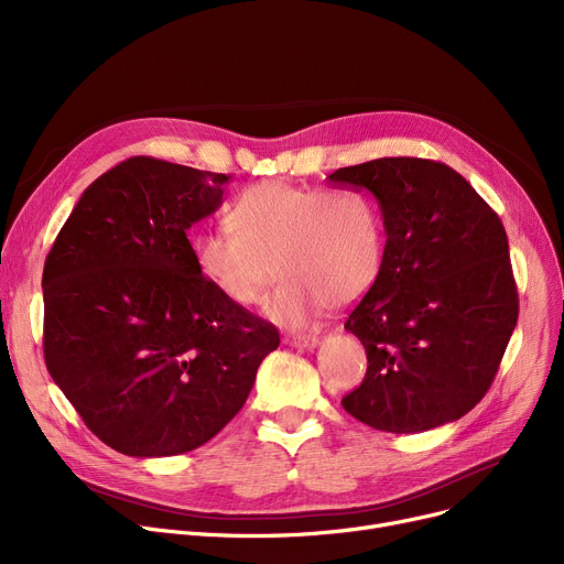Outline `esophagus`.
<instances>
[{
	"mask_svg": "<svg viewBox=\"0 0 564 564\" xmlns=\"http://www.w3.org/2000/svg\"><path fill=\"white\" fill-rule=\"evenodd\" d=\"M283 343L290 345V347H306V349H313V347H317L319 338L313 336V334H288V336L283 338Z\"/></svg>",
	"mask_w": 564,
	"mask_h": 564,
	"instance_id": "esophagus-1",
	"label": "esophagus"
}]
</instances>
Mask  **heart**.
Listing matches in <instances>:
<instances>
[{"label": "heart", "instance_id": "obj_1", "mask_svg": "<svg viewBox=\"0 0 564 564\" xmlns=\"http://www.w3.org/2000/svg\"><path fill=\"white\" fill-rule=\"evenodd\" d=\"M228 226L194 237L196 270L240 308L256 306L279 270L283 281L267 315L288 327L322 304L357 302L381 272V219L357 189L260 183L235 198Z\"/></svg>", "mask_w": 564, "mask_h": 564}]
</instances>
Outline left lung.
Here are the masks:
<instances>
[{"label": "left lung", "mask_w": 564, "mask_h": 564, "mask_svg": "<svg viewBox=\"0 0 564 564\" xmlns=\"http://www.w3.org/2000/svg\"><path fill=\"white\" fill-rule=\"evenodd\" d=\"M329 183L368 189L381 210V272L345 322L368 357L343 398L357 421L413 434L462 419L489 391L519 317L508 235L441 162L381 158Z\"/></svg>", "instance_id": "left-lung-1"}]
</instances>
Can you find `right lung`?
<instances>
[{
    "label": "right lung",
    "instance_id": "add662e5",
    "mask_svg": "<svg viewBox=\"0 0 564 564\" xmlns=\"http://www.w3.org/2000/svg\"><path fill=\"white\" fill-rule=\"evenodd\" d=\"M228 175L130 158L86 187L45 258L43 351L102 443L169 457L210 441L247 402L279 332L196 270L187 230Z\"/></svg>",
    "mask_w": 564,
    "mask_h": 564
}]
</instances>
